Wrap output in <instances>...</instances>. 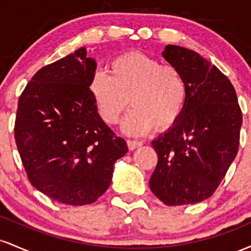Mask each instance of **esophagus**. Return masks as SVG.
<instances>
[{
  "mask_svg": "<svg viewBox=\"0 0 251 251\" xmlns=\"http://www.w3.org/2000/svg\"><path fill=\"white\" fill-rule=\"evenodd\" d=\"M143 145V142H138V140H127V146L128 150H134L137 148H140Z\"/></svg>",
  "mask_w": 251,
  "mask_h": 251,
  "instance_id": "34e87169",
  "label": "esophagus"
}]
</instances>
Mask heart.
Masks as SVG:
<instances>
[{
  "mask_svg": "<svg viewBox=\"0 0 251 251\" xmlns=\"http://www.w3.org/2000/svg\"><path fill=\"white\" fill-rule=\"evenodd\" d=\"M108 70L109 75L96 72L89 82L91 96L106 124L119 122L129 99L133 108L123 123L125 133L142 135L153 127L165 131L177 123L188 96V86L177 67L128 51L114 57Z\"/></svg>",
  "mask_w": 251,
  "mask_h": 251,
  "instance_id": "obj_1",
  "label": "heart"
}]
</instances>
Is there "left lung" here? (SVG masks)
Returning a JSON list of instances; mask_svg holds the SVG:
<instances>
[{
    "label": "left lung",
    "mask_w": 251,
    "mask_h": 251,
    "mask_svg": "<svg viewBox=\"0 0 251 251\" xmlns=\"http://www.w3.org/2000/svg\"><path fill=\"white\" fill-rule=\"evenodd\" d=\"M163 57L179 70L188 96L177 123L152 140L158 163L150 189L166 205L200 203L237 154L242 112L230 80L200 54L169 45Z\"/></svg>",
    "instance_id": "1"
}]
</instances>
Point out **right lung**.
<instances>
[{"label":"right lung","instance_id":"1","mask_svg":"<svg viewBox=\"0 0 251 251\" xmlns=\"http://www.w3.org/2000/svg\"><path fill=\"white\" fill-rule=\"evenodd\" d=\"M97 62L85 47L45 66L19 99L15 140L34 188L60 203H94L128 151L98 113L89 91Z\"/></svg>","mask_w":251,"mask_h":251}]
</instances>
